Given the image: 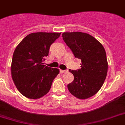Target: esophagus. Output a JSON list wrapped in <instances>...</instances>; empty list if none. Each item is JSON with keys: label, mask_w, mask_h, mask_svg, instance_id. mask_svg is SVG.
I'll return each instance as SVG.
<instances>
[{"label": "esophagus", "mask_w": 125, "mask_h": 125, "mask_svg": "<svg viewBox=\"0 0 125 125\" xmlns=\"http://www.w3.org/2000/svg\"><path fill=\"white\" fill-rule=\"evenodd\" d=\"M67 70H60V73H65V72H67Z\"/></svg>", "instance_id": "1"}]
</instances>
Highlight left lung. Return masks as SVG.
<instances>
[{
  "label": "left lung",
  "mask_w": 125,
  "mask_h": 125,
  "mask_svg": "<svg viewBox=\"0 0 125 125\" xmlns=\"http://www.w3.org/2000/svg\"><path fill=\"white\" fill-rule=\"evenodd\" d=\"M63 40L75 58L81 60V69L69 70L74 76L69 92L81 99L95 95L101 88L108 72V61L101 43L87 33L63 32Z\"/></svg>",
  "instance_id": "1"
}]
</instances>
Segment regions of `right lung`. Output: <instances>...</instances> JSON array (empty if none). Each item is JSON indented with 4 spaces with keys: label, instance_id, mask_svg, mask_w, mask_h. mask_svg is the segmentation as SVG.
Returning a JSON list of instances; mask_svg holds the SVG:
<instances>
[{
    "label": "right lung",
    "instance_id": "1",
    "mask_svg": "<svg viewBox=\"0 0 125 125\" xmlns=\"http://www.w3.org/2000/svg\"><path fill=\"white\" fill-rule=\"evenodd\" d=\"M61 32H34L28 34L16 48L11 74L16 87L25 97L38 99L49 92L59 69L43 65L50 47Z\"/></svg>",
    "mask_w": 125,
    "mask_h": 125
}]
</instances>
